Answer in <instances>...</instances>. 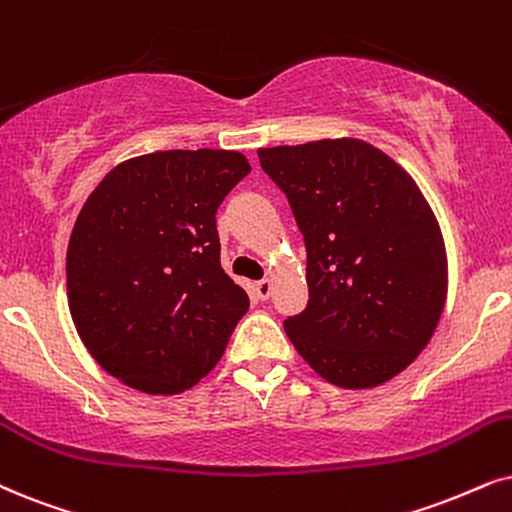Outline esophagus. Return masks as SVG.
<instances>
[{"mask_svg": "<svg viewBox=\"0 0 512 512\" xmlns=\"http://www.w3.org/2000/svg\"><path fill=\"white\" fill-rule=\"evenodd\" d=\"M271 290H274V283H271L269 278H262V281L255 283V295L260 297V300H269Z\"/></svg>", "mask_w": 512, "mask_h": 512, "instance_id": "34e87169", "label": "esophagus"}]
</instances>
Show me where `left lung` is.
Here are the masks:
<instances>
[{
    "instance_id": "1",
    "label": "left lung",
    "mask_w": 512,
    "mask_h": 512,
    "mask_svg": "<svg viewBox=\"0 0 512 512\" xmlns=\"http://www.w3.org/2000/svg\"><path fill=\"white\" fill-rule=\"evenodd\" d=\"M307 248L309 302L283 321L321 378L373 387L435 333L446 297L437 219L409 174L357 139L260 148Z\"/></svg>"
}]
</instances>
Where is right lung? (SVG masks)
Instances as JSON below:
<instances>
[{"instance_id":"right-lung-1","label":"right lung","mask_w":512,"mask_h":512,"mask_svg":"<svg viewBox=\"0 0 512 512\" xmlns=\"http://www.w3.org/2000/svg\"><path fill=\"white\" fill-rule=\"evenodd\" d=\"M250 172L238 151L127 160L87 198L68 302L92 357L129 387L184 392L222 357L250 297L219 262L217 208Z\"/></svg>"}]
</instances>
